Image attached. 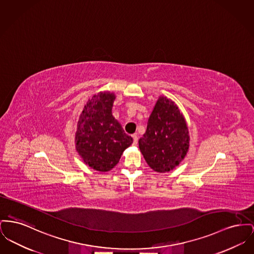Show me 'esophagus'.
I'll return each instance as SVG.
<instances>
[{"instance_id":"34e87169","label":"esophagus","mask_w":254,"mask_h":254,"mask_svg":"<svg viewBox=\"0 0 254 254\" xmlns=\"http://www.w3.org/2000/svg\"><path fill=\"white\" fill-rule=\"evenodd\" d=\"M132 138H133V145H137V142H138V136L136 134L132 135Z\"/></svg>"}]
</instances>
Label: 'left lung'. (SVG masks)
Returning <instances> with one entry per match:
<instances>
[{"label":"left lung","instance_id":"1","mask_svg":"<svg viewBox=\"0 0 254 254\" xmlns=\"http://www.w3.org/2000/svg\"><path fill=\"white\" fill-rule=\"evenodd\" d=\"M138 143L154 172L167 173L180 164L190 147V135L186 120L174 101L165 96L158 98L147 130Z\"/></svg>","mask_w":254,"mask_h":254}]
</instances>
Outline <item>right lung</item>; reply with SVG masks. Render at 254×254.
Returning <instances> with one entry per match:
<instances>
[{"label": "right lung", "mask_w": 254, "mask_h": 254, "mask_svg": "<svg viewBox=\"0 0 254 254\" xmlns=\"http://www.w3.org/2000/svg\"><path fill=\"white\" fill-rule=\"evenodd\" d=\"M115 99V94L109 91L94 94L76 125L75 145L78 155L84 164L101 173L118 164L124 150L133 143L112 115Z\"/></svg>", "instance_id": "1"}]
</instances>
